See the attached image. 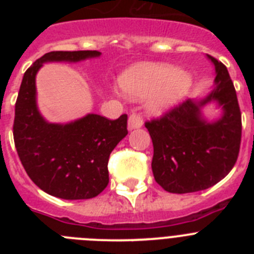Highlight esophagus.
<instances>
[{
  "label": "esophagus",
  "mask_w": 254,
  "mask_h": 254,
  "mask_svg": "<svg viewBox=\"0 0 254 254\" xmlns=\"http://www.w3.org/2000/svg\"><path fill=\"white\" fill-rule=\"evenodd\" d=\"M143 125V118L142 114L140 112H132V114L128 118V128L129 129H136L140 128L141 126Z\"/></svg>",
  "instance_id": "1"
}]
</instances>
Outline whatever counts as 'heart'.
<instances>
[{
  "label": "heart",
  "instance_id": "heart-1",
  "mask_svg": "<svg viewBox=\"0 0 254 254\" xmlns=\"http://www.w3.org/2000/svg\"><path fill=\"white\" fill-rule=\"evenodd\" d=\"M127 95L138 98L150 94L147 107L161 113L186 96L192 86V76L186 69L165 64H142L126 71L120 80Z\"/></svg>",
  "mask_w": 254,
  "mask_h": 254
}]
</instances>
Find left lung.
Returning <instances> with one entry per match:
<instances>
[{"instance_id":"1","label":"left lung","mask_w":254,"mask_h":254,"mask_svg":"<svg viewBox=\"0 0 254 254\" xmlns=\"http://www.w3.org/2000/svg\"><path fill=\"white\" fill-rule=\"evenodd\" d=\"M216 68V87L198 103L186 99L159 118L145 122L154 146L155 181L170 193L203 190L225 178L237 163L242 138V114L225 64L207 56ZM216 100L224 116L207 124L199 108Z\"/></svg>"}]
</instances>
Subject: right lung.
<instances>
[{"label": "right lung", "instance_id": "add662e5", "mask_svg": "<svg viewBox=\"0 0 254 254\" xmlns=\"http://www.w3.org/2000/svg\"><path fill=\"white\" fill-rule=\"evenodd\" d=\"M98 56V51L49 52L22 77L12 127L15 147L29 178L51 196L87 199L103 192L109 183V155L128 133L127 114L114 121L87 114L68 125H55L38 112L35 75L44 62H78Z\"/></svg>", "mask_w": 254, "mask_h": 254}]
</instances>
